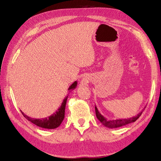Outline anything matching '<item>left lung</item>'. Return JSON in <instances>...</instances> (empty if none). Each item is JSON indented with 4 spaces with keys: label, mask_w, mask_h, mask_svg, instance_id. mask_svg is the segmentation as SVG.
<instances>
[{
    "label": "left lung",
    "mask_w": 161,
    "mask_h": 161,
    "mask_svg": "<svg viewBox=\"0 0 161 161\" xmlns=\"http://www.w3.org/2000/svg\"><path fill=\"white\" fill-rule=\"evenodd\" d=\"M143 111V110L141 111V112L138 113L136 116L130 117V118H129V119L107 120L104 116H103L102 114H100L99 111H98V108H97L96 105H95V111H96L97 118L99 120L100 122H102L103 126H105L106 127H108V128H111V129H112V128L121 127V126H125V125H126V124H129L130 123H133V122H135L136 120L139 118L141 114H142Z\"/></svg>",
    "instance_id": "8db88e82"
}]
</instances>
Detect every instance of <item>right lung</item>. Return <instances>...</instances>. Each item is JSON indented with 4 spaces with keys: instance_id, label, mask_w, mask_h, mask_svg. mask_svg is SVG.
Returning <instances> with one entry per match:
<instances>
[{
    "instance_id": "obj_1",
    "label": "right lung",
    "mask_w": 161,
    "mask_h": 161,
    "mask_svg": "<svg viewBox=\"0 0 161 161\" xmlns=\"http://www.w3.org/2000/svg\"><path fill=\"white\" fill-rule=\"evenodd\" d=\"M77 85V81H75L74 83H73L72 85H71L68 90L69 92L71 90H73L76 88V86ZM68 96L64 98L63 100V102L62 103L61 107H59L58 111H56L55 113L52 114L47 118H44V119H33L31 118V117L25 115L23 111H21V113L24 117L26 119H28V121L32 122V124L36 125L37 126H40L41 128H44V129H54L59 126V125L62 124V122L63 121V119L64 118V112H65V107H66L67 103V100Z\"/></svg>"
}]
</instances>
